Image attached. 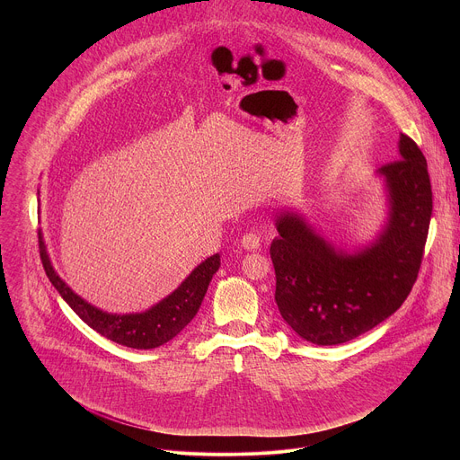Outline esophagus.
<instances>
[{
	"label": "esophagus",
	"mask_w": 460,
	"mask_h": 460,
	"mask_svg": "<svg viewBox=\"0 0 460 460\" xmlns=\"http://www.w3.org/2000/svg\"><path fill=\"white\" fill-rule=\"evenodd\" d=\"M240 243H242V247L247 249V251H256V249L261 245V238H260L258 233L249 231V233H245V234L240 238Z\"/></svg>",
	"instance_id": "1"
}]
</instances>
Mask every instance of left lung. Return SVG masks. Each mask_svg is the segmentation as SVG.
Segmentation results:
<instances>
[{"label":"left lung","instance_id":"left-lung-1","mask_svg":"<svg viewBox=\"0 0 460 460\" xmlns=\"http://www.w3.org/2000/svg\"><path fill=\"white\" fill-rule=\"evenodd\" d=\"M389 218L378 238L357 254L335 251L302 217L277 218L271 243L275 300L282 318L318 346L349 342L395 313L408 298L422 264L433 194L419 146L401 135L399 160L378 169Z\"/></svg>","mask_w":460,"mask_h":460}]
</instances>
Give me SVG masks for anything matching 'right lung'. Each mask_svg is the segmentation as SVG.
Masks as SVG:
<instances>
[{
    "instance_id": "obj_1",
    "label": "right lung",
    "mask_w": 460,
    "mask_h": 460,
    "mask_svg": "<svg viewBox=\"0 0 460 460\" xmlns=\"http://www.w3.org/2000/svg\"><path fill=\"white\" fill-rule=\"evenodd\" d=\"M40 245L43 270L61 298L96 333L116 344L133 349H153L172 341L194 318V314L199 313L209 282L220 268V254H213L206 261H202L176 291H172L167 298H164L146 313L111 314L87 304L65 284L52 270L43 242H40Z\"/></svg>"
}]
</instances>
